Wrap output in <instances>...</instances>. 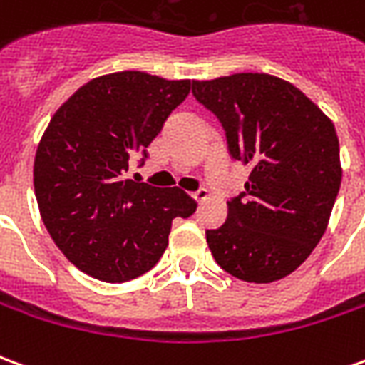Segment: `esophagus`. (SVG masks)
Here are the masks:
<instances>
[{"label": "esophagus", "instance_id": "1", "mask_svg": "<svg viewBox=\"0 0 365 365\" xmlns=\"http://www.w3.org/2000/svg\"><path fill=\"white\" fill-rule=\"evenodd\" d=\"M191 197L195 199V201H205L207 197H209V191L207 190H197L191 193Z\"/></svg>", "mask_w": 365, "mask_h": 365}]
</instances>
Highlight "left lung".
Returning <instances> with one entry per match:
<instances>
[{
  "label": "left lung",
  "mask_w": 365,
  "mask_h": 365,
  "mask_svg": "<svg viewBox=\"0 0 365 365\" xmlns=\"http://www.w3.org/2000/svg\"><path fill=\"white\" fill-rule=\"evenodd\" d=\"M232 158L252 166L229 217L207 230L215 262L242 282L272 283L303 264L327 230L342 166L336 128L301 90L269 74L193 82Z\"/></svg>",
  "instance_id": "left-lung-1"
}]
</instances>
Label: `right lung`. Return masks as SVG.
Masks as SVG:
<instances>
[{"label": "right lung", "mask_w": 365, "mask_h": 365, "mask_svg": "<svg viewBox=\"0 0 365 365\" xmlns=\"http://www.w3.org/2000/svg\"><path fill=\"white\" fill-rule=\"evenodd\" d=\"M191 80L146 72L93 78L52 115L35 156V195L54 245L83 274L107 283L156 266L175 217L197 203L180 187L127 180Z\"/></svg>", "instance_id": "right-lung-1"}]
</instances>
